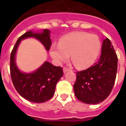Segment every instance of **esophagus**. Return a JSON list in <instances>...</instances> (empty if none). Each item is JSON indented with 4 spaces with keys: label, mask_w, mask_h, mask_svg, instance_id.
<instances>
[{
    "label": "esophagus",
    "mask_w": 126,
    "mask_h": 126,
    "mask_svg": "<svg viewBox=\"0 0 126 126\" xmlns=\"http://www.w3.org/2000/svg\"><path fill=\"white\" fill-rule=\"evenodd\" d=\"M69 71V69L67 68V67H63V72L64 73H66L67 71Z\"/></svg>",
    "instance_id": "esophagus-1"
}]
</instances>
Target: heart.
<instances>
[{
  "instance_id": "1",
  "label": "heart",
  "mask_w": 126,
  "mask_h": 126,
  "mask_svg": "<svg viewBox=\"0 0 126 126\" xmlns=\"http://www.w3.org/2000/svg\"><path fill=\"white\" fill-rule=\"evenodd\" d=\"M101 43L98 36L84 32L67 33L59 40V44H53L50 54L59 64L68 61L69 55L71 61L76 67L84 69L94 63L99 55Z\"/></svg>"
}]
</instances>
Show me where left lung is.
I'll list each match as a JSON object with an SVG mask.
<instances>
[{"label": "left lung", "mask_w": 126, "mask_h": 126, "mask_svg": "<svg viewBox=\"0 0 126 126\" xmlns=\"http://www.w3.org/2000/svg\"><path fill=\"white\" fill-rule=\"evenodd\" d=\"M117 70V57L110 40L106 38L99 61L86 70L76 72L74 90L77 98L90 105L103 102L113 88Z\"/></svg>", "instance_id": "1"}]
</instances>
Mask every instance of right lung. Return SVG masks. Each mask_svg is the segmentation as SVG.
<instances>
[{"label":"right lung","mask_w":126,"mask_h":126,"mask_svg":"<svg viewBox=\"0 0 126 126\" xmlns=\"http://www.w3.org/2000/svg\"><path fill=\"white\" fill-rule=\"evenodd\" d=\"M30 37L38 40L47 50H49L51 40L48 30H44L41 33L29 31L21 36L11 53V77L14 87L22 97L33 103H44L53 96L56 84L63 76V69L45 61L42 65L32 73L21 72L16 65L15 55L21 41Z\"/></svg>","instance_id":"add662e5"}]
</instances>
